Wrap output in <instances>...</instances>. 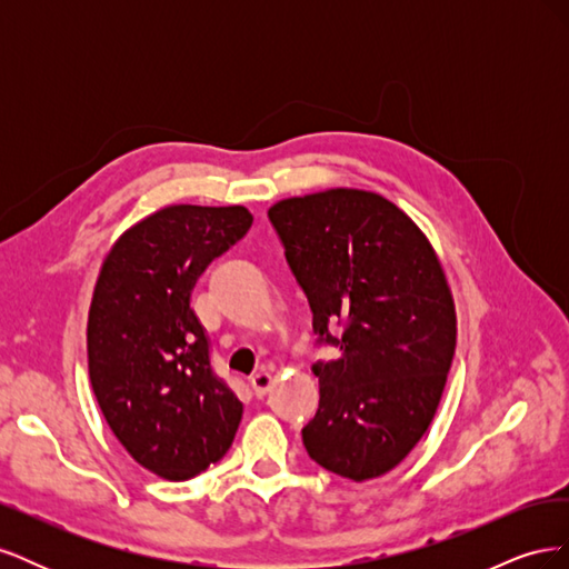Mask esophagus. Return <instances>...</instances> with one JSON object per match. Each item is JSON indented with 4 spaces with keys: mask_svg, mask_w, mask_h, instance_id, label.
<instances>
[{
    "mask_svg": "<svg viewBox=\"0 0 569 569\" xmlns=\"http://www.w3.org/2000/svg\"><path fill=\"white\" fill-rule=\"evenodd\" d=\"M249 382H251V389H253V393L258 396V399H263V396H266L268 389H270V385H272V377H270V372L261 370V372L251 375Z\"/></svg>",
    "mask_w": 569,
    "mask_h": 569,
    "instance_id": "obj_1",
    "label": "esophagus"
}]
</instances>
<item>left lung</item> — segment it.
<instances>
[{
  "label": "left lung",
  "mask_w": 569,
  "mask_h": 569,
  "mask_svg": "<svg viewBox=\"0 0 569 569\" xmlns=\"http://www.w3.org/2000/svg\"><path fill=\"white\" fill-rule=\"evenodd\" d=\"M268 218L318 343L339 349L313 366L306 451L339 477H380L422 439L451 370L456 311L439 258L401 209L360 189L284 199Z\"/></svg>",
  "instance_id": "1"
}]
</instances>
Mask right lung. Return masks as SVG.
<instances>
[{
  "label": "right lung",
  "mask_w": 569,
  "mask_h": 569,
  "mask_svg": "<svg viewBox=\"0 0 569 569\" xmlns=\"http://www.w3.org/2000/svg\"><path fill=\"white\" fill-rule=\"evenodd\" d=\"M251 222L244 206H168L120 237L99 272L88 320L94 396L126 451L170 481L226 456L242 420L192 291Z\"/></svg>",
  "instance_id": "1"
}]
</instances>
